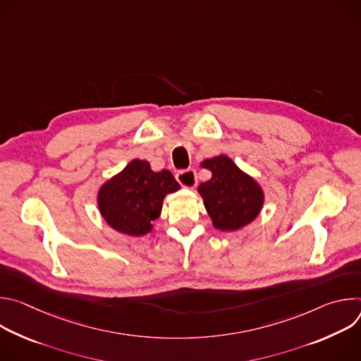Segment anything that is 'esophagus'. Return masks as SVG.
<instances>
[{"mask_svg": "<svg viewBox=\"0 0 361 361\" xmlns=\"http://www.w3.org/2000/svg\"><path fill=\"white\" fill-rule=\"evenodd\" d=\"M177 181L185 188H194L197 185V174L194 170H183L177 173Z\"/></svg>", "mask_w": 361, "mask_h": 361, "instance_id": "esophagus-1", "label": "esophagus"}]
</instances>
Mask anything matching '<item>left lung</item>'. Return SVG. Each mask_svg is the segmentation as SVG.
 <instances>
[{"label":"left lung","instance_id":"obj_1","mask_svg":"<svg viewBox=\"0 0 361 361\" xmlns=\"http://www.w3.org/2000/svg\"><path fill=\"white\" fill-rule=\"evenodd\" d=\"M201 166L213 174L209 181L198 185L213 226L221 231H235L254 221L264 204L259 183L227 156L207 159Z\"/></svg>","mask_w":361,"mask_h":361}]
</instances>
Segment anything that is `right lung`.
<instances>
[{"label": "right lung", "mask_w": 361, "mask_h": 361, "mask_svg": "<svg viewBox=\"0 0 361 361\" xmlns=\"http://www.w3.org/2000/svg\"><path fill=\"white\" fill-rule=\"evenodd\" d=\"M180 190L169 170L152 171L148 161L133 160L98 190L97 202L107 224L118 233L140 237L152 230L167 194Z\"/></svg>", "instance_id": "obj_1"}]
</instances>
